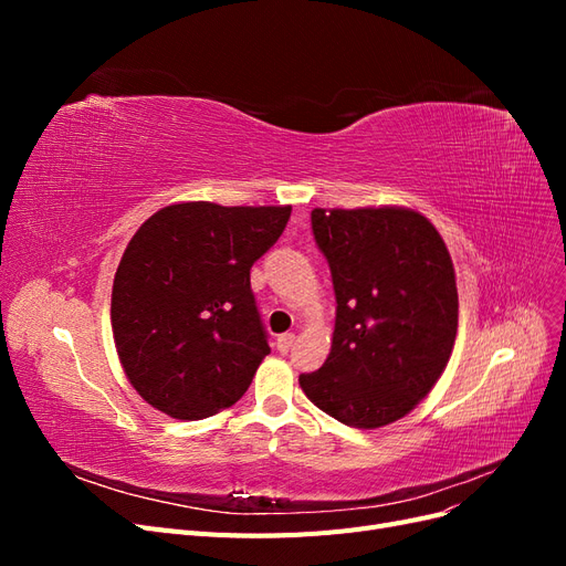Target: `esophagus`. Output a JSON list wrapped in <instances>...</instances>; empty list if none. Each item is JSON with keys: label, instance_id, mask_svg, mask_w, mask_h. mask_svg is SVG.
Segmentation results:
<instances>
[{"label": "esophagus", "instance_id": "esophagus-1", "mask_svg": "<svg viewBox=\"0 0 566 566\" xmlns=\"http://www.w3.org/2000/svg\"><path fill=\"white\" fill-rule=\"evenodd\" d=\"M293 345H295V333H283V335H279V339H276V347H279V352H290L293 349Z\"/></svg>", "mask_w": 566, "mask_h": 566}]
</instances>
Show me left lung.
<instances>
[{
  "label": "left lung",
  "instance_id": "left-lung-1",
  "mask_svg": "<svg viewBox=\"0 0 566 566\" xmlns=\"http://www.w3.org/2000/svg\"><path fill=\"white\" fill-rule=\"evenodd\" d=\"M331 266V354L300 387L323 413L375 430L413 410L441 378L458 333V287L432 221L406 208L312 212Z\"/></svg>",
  "mask_w": 566,
  "mask_h": 566
}]
</instances>
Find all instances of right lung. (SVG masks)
Listing matches in <instances>:
<instances>
[{
    "label": "right lung",
    "instance_id": "1",
    "mask_svg": "<svg viewBox=\"0 0 566 566\" xmlns=\"http://www.w3.org/2000/svg\"><path fill=\"white\" fill-rule=\"evenodd\" d=\"M293 208L167 205L134 233L115 271L111 323L142 399L179 420L233 406L271 352L250 269Z\"/></svg>",
    "mask_w": 566,
    "mask_h": 566
}]
</instances>
